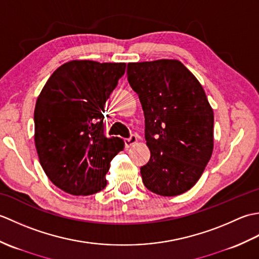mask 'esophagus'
<instances>
[{
  "label": "esophagus",
  "mask_w": 259,
  "mask_h": 259,
  "mask_svg": "<svg viewBox=\"0 0 259 259\" xmlns=\"http://www.w3.org/2000/svg\"><path fill=\"white\" fill-rule=\"evenodd\" d=\"M137 141H138V137H137V135L133 134L130 135L129 138L124 139V145H125V148H130L131 146H134L137 144Z\"/></svg>",
  "instance_id": "obj_1"
}]
</instances>
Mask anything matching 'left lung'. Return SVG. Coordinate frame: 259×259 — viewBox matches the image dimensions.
<instances>
[{
    "label": "left lung",
    "instance_id": "8db88e82",
    "mask_svg": "<svg viewBox=\"0 0 259 259\" xmlns=\"http://www.w3.org/2000/svg\"><path fill=\"white\" fill-rule=\"evenodd\" d=\"M126 75L145 113L150 159L140 168L147 189L160 196L189 190L213 148V112L206 93L177 60L128 63Z\"/></svg>",
    "mask_w": 259,
    "mask_h": 259
}]
</instances>
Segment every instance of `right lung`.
Here are the masks:
<instances>
[{
    "instance_id": "add662e5",
    "label": "right lung",
    "mask_w": 259,
    "mask_h": 259,
    "mask_svg": "<svg viewBox=\"0 0 259 259\" xmlns=\"http://www.w3.org/2000/svg\"><path fill=\"white\" fill-rule=\"evenodd\" d=\"M125 63L71 61L54 71L34 110L40 163L58 188L74 196L107 186L110 161L123 149L103 135L104 104L124 74Z\"/></svg>"
}]
</instances>
